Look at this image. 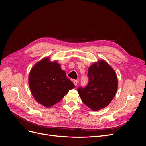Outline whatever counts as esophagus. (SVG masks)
Returning a JSON list of instances; mask_svg holds the SVG:
<instances>
[{"label":"esophagus","mask_w":146,"mask_h":146,"mask_svg":"<svg viewBox=\"0 0 146 146\" xmlns=\"http://www.w3.org/2000/svg\"><path fill=\"white\" fill-rule=\"evenodd\" d=\"M73 83H74V85H75V86H77V84H78V80H74L73 81Z\"/></svg>","instance_id":"esophagus-1"}]
</instances>
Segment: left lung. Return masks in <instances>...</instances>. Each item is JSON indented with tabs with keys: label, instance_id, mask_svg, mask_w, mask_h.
Here are the masks:
<instances>
[{
	"label": "left lung",
	"instance_id": "left-lung-1",
	"mask_svg": "<svg viewBox=\"0 0 146 146\" xmlns=\"http://www.w3.org/2000/svg\"><path fill=\"white\" fill-rule=\"evenodd\" d=\"M88 76V85L77 89L83 102L93 111L107 107L117 90V78L114 70L106 61L100 60L89 68Z\"/></svg>",
	"mask_w": 146,
	"mask_h": 146
}]
</instances>
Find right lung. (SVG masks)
Returning <instances> with one entry per match:
<instances>
[{
  "label": "right lung",
  "mask_w": 146,
  "mask_h": 146,
  "mask_svg": "<svg viewBox=\"0 0 146 146\" xmlns=\"http://www.w3.org/2000/svg\"><path fill=\"white\" fill-rule=\"evenodd\" d=\"M29 84L33 98L39 104L50 107L58 103L75 87L56 61L48 58L35 64L29 76Z\"/></svg>",
  "instance_id": "add662e5"
}]
</instances>
